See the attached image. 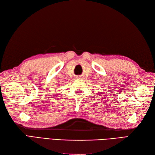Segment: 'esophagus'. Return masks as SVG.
I'll return each instance as SVG.
<instances>
[{
	"instance_id": "esophagus-1",
	"label": "esophagus",
	"mask_w": 155,
	"mask_h": 155,
	"mask_svg": "<svg viewBox=\"0 0 155 155\" xmlns=\"http://www.w3.org/2000/svg\"><path fill=\"white\" fill-rule=\"evenodd\" d=\"M80 77H81L80 76H77V78H80Z\"/></svg>"
}]
</instances>
